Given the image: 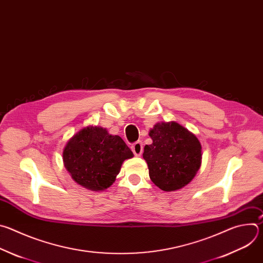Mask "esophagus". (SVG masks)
<instances>
[{"label": "esophagus", "instance_id": "esophagus-1", "mask_svg": "<svg viewBox=\"0 0 263 263\" xmlns=\"http://www.w3.org/2000/svg\"><path fill=\"white\" fill-rule=\"evenodd\" d=\"M131 147H132V151H133L135 156H140L142 154L143 146H142V142L141 141H136L135 143L132 144Z\"/></svg>", "mask_w": 263, "mask_h": 263}]
</instances>
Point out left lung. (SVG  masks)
I'll return each mask as SVG.
<instances>
[{
	"label": "left lung",
	"instance_id": "obj_1",
	"mask_svg": "<svg viewBox=\"0 0 263 263\" xmlns=\"http://www.w3.org/2000/svg\"><path fill=\"white\" fill-rule=\"evenodd\" d=\"M148 135L153 142L145 144L142 156L153 183L164 192H175L189 184L202 162L197 136L176 122L157 123Z\"/></svg>",
	"mask_w": 263,
	"mask_h": 263
}]
</instances>
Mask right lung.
I'll list each match as a JSON object with an SVG mask.
<instances>
[{"label":"right lung","mask_w":263,"mask_h":263,"mask_svg":"<svg viewBox=\"0 0 263 263\" xmlns=\"http://www.w3.org/2000/svg\"><path fill=\"white\" fill-rule=\"evenodd\" d=\"M63 163L71 178L81 186L101 192L114 184L121 166L133 153L119 135L88 126L74 134L63 149Z\"/></svg>","instance_id":"1"}]
</instances>
